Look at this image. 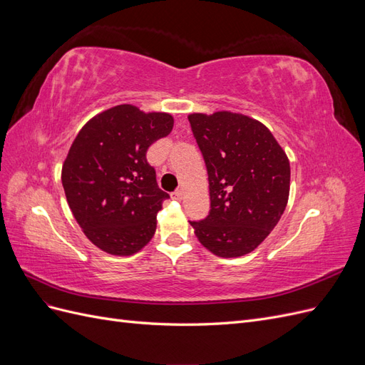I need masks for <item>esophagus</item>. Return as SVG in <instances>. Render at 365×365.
Wrapping results in <instances>:
<instances>
[{
  "label": "esophagus",
  "mask_w": 365,
  "mask_h": 365,
  "mask_svg": "<svg viewBox=\"0 0 365 365\" xmlns=\"http://www.w3.org/2000/svg\"><path fill=\"white\" fill-rule=\"evenodd\" d=\"M182 195H184V192H182L181 189L175 190V192L172 193V200H175V201H181V200H182Z\"/></svg>",
  "instance_id": "esophagus-1"
}]
</instances>
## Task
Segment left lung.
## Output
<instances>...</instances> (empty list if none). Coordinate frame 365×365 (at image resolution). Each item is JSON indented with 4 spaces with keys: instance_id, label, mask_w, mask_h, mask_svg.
I'll return each instance as SVG.
<instances>
[{
    "instance_id": "left-lung-1",
    "label": "left lung",
    "mask_w": 365,
    "mask_h": 365,
    "mask_svg": "<svg viewBox=\"0 0 365 365\" xmlns=\"http://www.w3.org/2000/svg\"><path fill=\"white\" fill-rule=\"evenodd\" d=\"M189 121L207 165L210 189V215L190 225L215 256H245L268 237L284 212L289 160L256 118L217 111L189 114Z\"/></svg>"
}]
</instances>
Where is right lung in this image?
<instances>
[{"label":"right lung","instance_id":"right-lung-1","mask_svg":"<svg viewBox=\"0 0 365 365\" xmlns=\"http://www.w3.org/2000/svg\"><path fill=\"white\" fill-rule=\"evenodd\" d=\"M173 117L117 105L76 135L62 165V185L83 235L102 251L126 257L145 248L169 195L148 163L152 143L168 137Z\"/></svg>","mask_w":365,"mask_h":365}]
</instances>
